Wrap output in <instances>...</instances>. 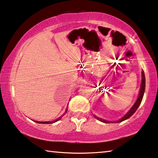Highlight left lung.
I'll return each mask as SVG.
<instances>
[{
	"label": "left lung",
	"instance_id": "1",
	"mask_svg": "<svg viewBox=\"0 0 158 158\" xmlns=\"http://www.w3.org/2000/svg\"><path fill=\"white\" fill-rule=\"evenodd\" d=\"M145 85H146L145 75H144L143 71H142V79H141V88H140V91H139V96H138V98H137V101L135 102V105L132 106V107L130 109L129 111H128L127 113L125 114L123 117H122L121 119H119L118 121H116L115 123H120V122L123 121H125V120L129 118L130 116H132V115L135 113V111H137V109H138L139 106L141 102V101H142V99H143V94H144V91H145ZM94 117L95 118H97L98 120H99V121H100L101 122L105 123H110L111 122V121H106V120L102 119V118H99V117H97L96 116H95V115H94Z\"/></svg>",
	"mask_w": 158,
	"mask_h": 158
}]
</instances>
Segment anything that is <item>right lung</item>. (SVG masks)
I'll use <instances>...</instances> for the list:
<instances>
[{"label": "right lung", "instance_id": "right-lung-1", "mask_svg": "<svg viewBox=\"0 0 158 158\" xmlns=\"http://www.w3.org/2000/svg\"><path fill=\"white\" fill-rule=\"evenodd\" d=\"M67 111H68V108L66 109V110H65V113L63 115H62V116H60L59 118H57L56 120H55L54 121H47V122H40V121H35V122H36V123H42V124H50V123H55V122H56V121H59V120L61 118H62L64 115H65V114H66V112H67Z\"/></svg>", "mask_w": 158, "mask_h": 158}]
</instances>
